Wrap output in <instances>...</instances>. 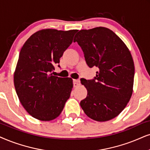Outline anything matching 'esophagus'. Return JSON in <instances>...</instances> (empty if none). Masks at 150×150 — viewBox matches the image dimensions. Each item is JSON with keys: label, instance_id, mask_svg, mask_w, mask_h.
<instances>
[{"label": "esophagus", "instance_id": "obj_1", "mask_svg": "<svg viewBox=\"0 0 150 150\" xmlns=\"http://www.w3.org/2000/svg\"><path fill=\"white\" fill-rule=\"evenodd\" d=\"M73 86L77 87L79 85V79H73Z\"/></svg>", "mask_w": 150, "mask_h": 150}]
</instances>
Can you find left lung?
I'll use <instances>...</instances> for the list:
<instances>
[{
	"label": "left lung",
	"mask_w": 150,
	"mask_h": 150,
	"mask_svg": "<svg viewBox=\"0 0 150 150\" xmlns=\"http://www.w3.org/2000/svg\"><path fill=\"white\" fill-rule=\"evenodd\" d=\"M75 41L84 52L88 67L98 68L93 79H81L88 92L80 102L81 107L93 120H111L125 108L133 92L132 54L120 38L106 28L81 30L74 39Z\"/></svg>",
	"instance_id": "8db88e82"
}]
</instances>
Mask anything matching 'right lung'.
<instances>
[{
    "label": "right lung",
    "instance_id": "add662e5",
    "mask_svg": "<svg viewBox=\"0 0 150 150\" xmlns=\"http://www.w3.org/2000/svg\"><path fill=\"white\" fill-rule=\"evenodd\" d=\"M77 30L46 29L30 37L20 51L14 75L21 103L30 115L42 121L55 119L73 88L71 78L52 75L54 66L73 42Z\"/></svg>",
    "mask_w": 150,
    "mask_h": 150
}]
</instances>
